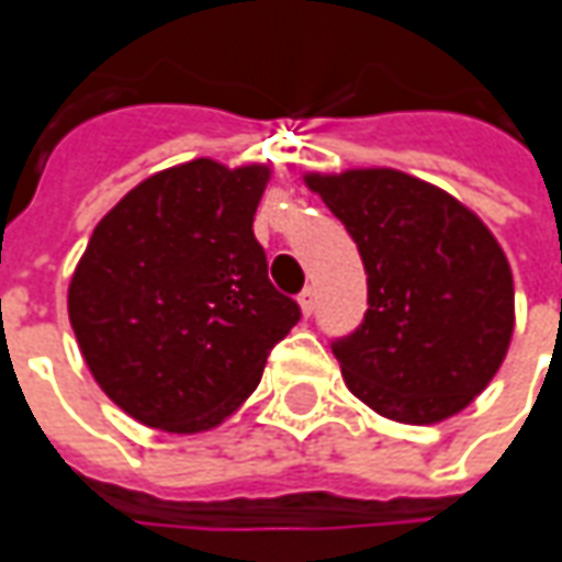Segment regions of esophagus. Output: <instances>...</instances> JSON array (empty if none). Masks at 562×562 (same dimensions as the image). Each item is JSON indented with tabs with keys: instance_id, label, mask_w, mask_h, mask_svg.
<instances>
[{
	"instance_id": "obj_1",
	"label": "esophagus",
	"mask_w": 562,
	"mask_h": 562,
	"mask_svg": "<svg viewBox=\"0 0 562 562\" xmlns=\"http://www.w3.org/2000/svg\"><path fill=\"white\" fill-rule=\"evenodd\" d=\"M296 300H300V310H303V315H313V310H315V291H313V288H306V291L300 293Z\"/></svg>"
}]
</instances>
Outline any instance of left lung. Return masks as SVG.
<instances>
[{
    "mask_svg": "<svg viewBox=\"0 0 562 562\" xmlns=\"http://www.w3.org/2000/svg\"><path fill=\"white\" fill-rule=\"evenodd\" d=\"M303 181L350 231L369 274L362 325L331 344L347 387L403 425L457 416L497 375L516 325L497 237L457 196L397 168Z\"/></svg>",
    "mask_w": 562,
    "mask_h": 562,
    "instance_id": "8db88e82",
    "label": "left lung"
}]
</instances>
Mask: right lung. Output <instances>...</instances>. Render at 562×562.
<instances>
[{
	"mask_svg": "<svg viewBox=\"0 0 562 562\" xmlns=\"http://www.w3.org/2000/svg\"><path fill=\"white\" fill-rule=\"evenodd\" d=\"M269 165L193 159L149 175L105 218L68 284L77 347L105 397L171 435L209 431L256 391L300 306L252 237Z\"/></svg>",
	"mask_w": 562,
	"mask_h": 562,
	"instance_id": "add662e5",
	"label": "right lung"
}]
</instances>
